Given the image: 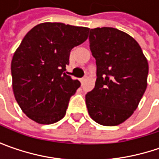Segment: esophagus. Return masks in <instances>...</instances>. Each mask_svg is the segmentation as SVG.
Masks as SVG:
<instances>
[{"mask_svg": "<svg viewBox=\"0 0 159 159\" xmlns=\"http://www.w3.org/2000/svg\"><path fill=\"white\" fill-rule=\"evenodd\" d=\"M80 82H81V84H83V83L85 82V80H86V78H82V79H80Z\"/></svg>", "mask_w": 159, "mask_h": 159, "instance_id": "1", "label": "esophagus"}]
</instances>
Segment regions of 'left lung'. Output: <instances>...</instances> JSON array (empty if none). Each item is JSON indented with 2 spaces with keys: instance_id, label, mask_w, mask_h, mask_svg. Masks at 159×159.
I'll return each instance as SVG.
<instances>
[{
  "instance_id": "obj_1",
  "label": "left lung",
  "mask_w": 159,
  "mask_h": 159,
  "mask_svg": "<svg viewBox=\"0 0 159 159\" xmlns=\"http://www.w3.org/2000/svg\"><path fill=\"white\" fill-rule=\"evenodd\" d=\"M89 48L97 77L86 95L89 115L102 125H118L136 110L146 90L148 61L137 41L116 28L90 29Z\"/></svg>"
}]
</instances>
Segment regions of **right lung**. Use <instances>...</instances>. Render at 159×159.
Listing matches in <instances>:
<instances>
[{"mask_svg":"<svg viewBox=\"0 0 159 159\" xmlns=\"http://www.w3.org/2000/svg\"><path fill=\"white\" fill-rule=\"evenodd\" d=\"M89 28L42 23L30 30L11 61L12 88L23 112L49 125L64 117L71 95L80 87L67 75L70 50L88 39Z\"/></svg>","mask_w":159,"mask_h":159,"instance_id":"add662e5","label":"right lung"}]
</instances>
